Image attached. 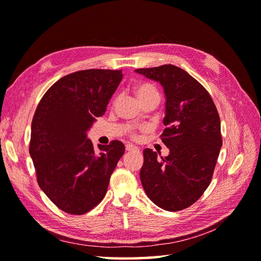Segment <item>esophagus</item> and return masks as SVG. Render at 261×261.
Instances as JSON below:
<instances>
[{
    "label": "esophagus",
    "mask_w": 261,
    "mask_h": 261,
    "mask_svg": "<svg viewBox=\"0 0 261 261\" xmlns=\"http://www.w3.org/2000/svg\"><path fill=\"white\" fill-rule=\"evenodd\" d=\"M125 150H126V151H132V150H139V148H138V147H136V146H134V145H130V143H129V145H126V146H125Z\"/></svg>",
    "instance_id": "esophagus-1"
}]
</instances>
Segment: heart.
<instances>
[{
	"label": "heart",
	"mask_w": 261,
	"mask_h": 261,
	"mask_svg": "<svg viewBox=\"0 0 261 261\" xmlns=\"http://www.w3.org/2000/svg\"><path fill=\"white\" fill-rule=\"evenodd\" d=\"M152 93H158L157 90L154 87H152L151 85H148V84H143V85H139L136 88V94L138 98H139V101L141 98L148 96L149 94H152ZM130 136L135 137V132L134 131H130Z\"/></svg>",
	"instance_id": "heart-1"
}]
</instances>
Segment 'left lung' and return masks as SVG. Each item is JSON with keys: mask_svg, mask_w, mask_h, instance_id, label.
Returning a JSON list of instances; mask_svg holds the SVG:
<instances>
[{"mask_svg": "<svg viewBox=\"0 0 261 261\" xmlns=\"http://www.w3.org/2000/svg\"><path fill=\"white\" fill-rule=\"evenodd\" d=\"M136 73L160 83L166 96L162 141L167 157L143 150L140 179L147 196L166 211L184 210L203 195L222 147L221 122L208 92L174 65L139 68Z\"/></svg>", "mask_w": 261, "mask_h": 261, "instance_id": "8db88e82", "label": "left lung"}]
</instances>
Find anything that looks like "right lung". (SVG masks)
<instances>
[{
    "instance_id": "right-lung-1",
    "label": "right lung",
    "mask_w": 261,
    "mask_h": 261,
    "mask_svg": "<svg viewBox=\"0 0 261 261\" xmlns=\"http://www.w3.org/2000/svg\"><path fill=\"white\" fill-rule=\"evenodd\" d=\"M122 77V70L75 71L55 83L38 104L29 152L39 186L66 213L81 215L95 207L123 156L121 141L98 145L96 152L87 138Z\"/></svg>"
}]
</instances>
